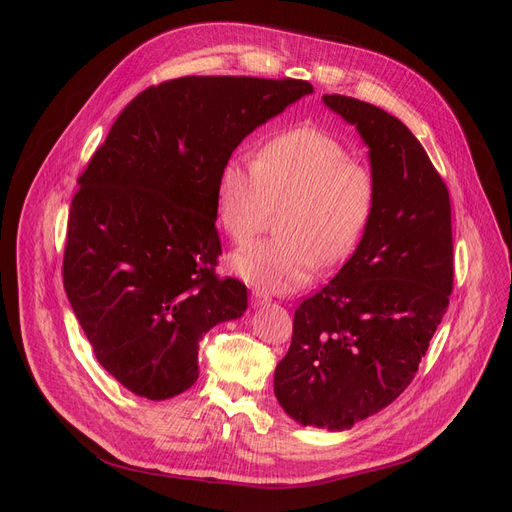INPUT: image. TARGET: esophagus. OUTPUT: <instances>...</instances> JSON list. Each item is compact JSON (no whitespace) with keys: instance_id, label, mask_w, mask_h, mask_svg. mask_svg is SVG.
<instances>
[{"instance_id":"34e87169","label":"esophagus","mask_w":512,"mask_h":512,"mask_svg":"<svg viewBox=\"0 0 512 512\" xmlns=\"http://www.w3.org/2000/svg\"><path fill=\"white\" fill-rule=\"evenodd\" d=\"M251 301H253L255 307H259V305L270 303L272 299H270V294L263 292V290H253V292H251Z\"/></svg>"}]
</instances>
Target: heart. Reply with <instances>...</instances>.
Masks as SVG:
<instances>
[{"label": "heart", "instance_id": "b5f03b06", "mask_svg": "<svg viewBox=\"0 0 512 512\" xmlns=\"http://www.w3.org/2000/svg\"><path fill=\"white\" fill-rule=\"evenodd\" d=\"M373 207V172L311 126L276 134L255 161L230 157L215 188L218 220L236 242L257 234L280 209L278 238L249 242L228 259L232 274L267 292L297 290L319 263L348 257Z\"/></svg>", "mask_w": 512, "mask_h": 512}]
</instances>
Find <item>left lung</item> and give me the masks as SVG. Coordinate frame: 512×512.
Here are the masks:
<instances>
[{
    "label": "left lung",
    "mask_w": 512,
    "mask_h": 512,
    "mask_svg": "<svg viewBox=\"0 0 512 512\" xmlns=\"http://www.w3.org/2000/svg\"><path fill=\"white\" fill-rule=\"evenodd\" d=\"M324 103L369 149L375 207L353 257L294 311L274 392L297 423L344 432L415 378L452 292V224L448 188L405 124L353 97Z\"/></svg>",
    "instance_id": "1"
}]
</instances>
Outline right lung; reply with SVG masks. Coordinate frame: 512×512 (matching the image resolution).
Here are the masks:
<instances>
[{
  "label": "right lung",
  "mask_w": 512,
  "mask_h": 512,
  "mask_svg": "<svg viewBox=\"0 0 512 512\" xmlns=\"http://www.w3.org/2000/svg\"><path fill=\"white\" fill-rule=\"evenodd\" d=\"M313 93L307 80L184 76L145 89L78 178L64 288L105 371L149 400L199 378V342L247 311L220 280L215 188L242 139Z\"/></svg>",
  "instance_id": "right-lung-1"
}]
</instances>
